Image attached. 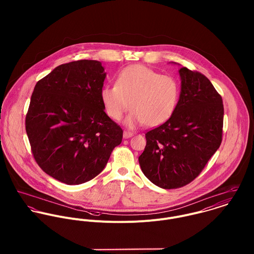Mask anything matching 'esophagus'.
<instances>
[{
    "label": "esophagus",
    "instance_id": "obj_1",
    "mask_svg": "<svg viewBox=\"0 0 254 254\" xmlns=\"http://www.w3.org/2000/svg\"><path fill=\"white\" fill-rule=\"evenodd\" d=\"M132 136H133V133H132V132L127 131V130H124V132H123V137H124L125 139H128V138H130V137H132Z\"/></svg>",
    "mask_w": 254,
    "mask_h": 254
}]
</instances>
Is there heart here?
<instances>
[{"label": "heart", "mask_w": 254, "mask_h": 254, "mask_svg": "<svg viewBox=\"0 0 254 254\" xmlns=\"http://www.w3.org/2000/svg\"><path fill=\"white\" fill-rule=\"evenodd\" d=\"M180 97L178 81L142 64L124 68L118 74L115 85L101 90V100L109 117L118 121L129 109L125 120L128 127L143 123L155 127L166 122L175 112Z\"/></svg>", "instance_id": "heart-1"}]
</instances>
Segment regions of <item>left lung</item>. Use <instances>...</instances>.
Wrapping results in <instances>:
<instances>
[{"mask_svg": "<svg viewBox=\"0 0 254 254\" xmlns=\"http://www.w3.org/2000/svg\"><path fill=\"white\" fill-rule=\"evenodd\" d=\"M181 94L173 115L145 133L139 163L145 177L162 189L193 181L222 142L224 106L211 82L187 67L179 70Z\"/></svg>", "mask_w": 254, "mask_h": 254, "instance_id": "obj_1", "label": "left lung"}]
</instances>
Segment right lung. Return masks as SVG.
<instances>
[{"label": "right lung", "mask_w": 254, "mask_h": 254, "mask_svg": "<svg viewBox=\"0 0 254 254\" xmlns=\"http://www.w3.org/2000/svg\"><path fill=\"white\" fill-rule=\"evenodd\" d=\"M106 75L102 63L82 60L56 67L35 85L25 129L37 164L58 181L94 179L122 142L121 127L101 100Z\"/></svg>", "instance_id": "1"}]
</instances>
